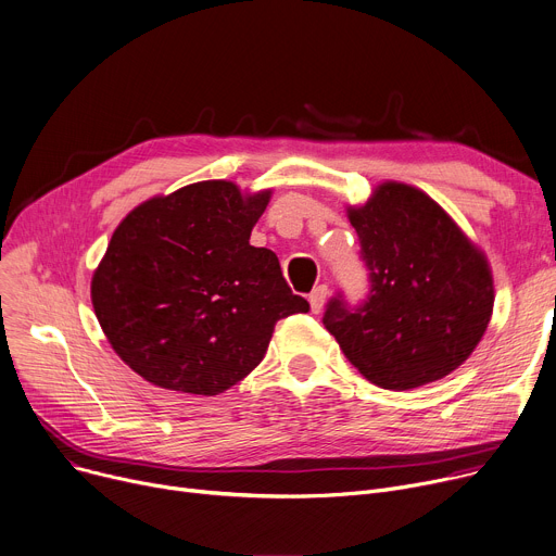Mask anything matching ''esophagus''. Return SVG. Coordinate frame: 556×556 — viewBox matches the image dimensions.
Returning <instances> with one entry per match:
<instances>
[{
    "label": "esophagus",
    "instance_id": "1",
    "mask_svg": "<svg viewBox=\"0 0 556 556\" xmlns=\"http://www.w3.org/2000/svg\"><path fill=\"white\" fill-rule=\"evenodd\" d=\"M326 298H328V286H326V283H321V286H317V288L308 294L311 311H313V313H319V311H321V306H324V302H326Z\"/></svg>",
    "mask_w": 556,
    "mask_h": 556
}]
</instances>
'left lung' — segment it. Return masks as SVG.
I'll list each match as a JSON object with an SVG mask.
<instances>
[{"label":"left lung","instance_id":"8db88e82","mask_svg":"<svg viewBox=\"0 0 556 556\" xmlns=\"http://www.w3.org/2000/svg\"><path fill=\"white\" fill-rule=\"evenodd\" d=\"M349 220L371 288L359 306L332 298L326 330L382 389H416L456 371L492 317L485 254L433 199L404 182H382L362 207H349Z\"/></svg>","mask_w":556,"mask_h":556}]
</instances>
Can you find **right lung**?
I'll return each instance as SVG.
<instances>
[{"instance_id": "add662e5", "label": "right lung", "mask_w": 556, "mask_h": 556, "mask_svg": "<svg viewBox=\"0 0 556 556\" xmlns=\"http://www.w3.org/2000/svg\"><path fill=\"white\" fill-rule=\"evenodd\" d=\"M270 192L201 180L134 207L91 279L109 344L147 382L216 395L264 359L275 324L308 313L279 258L250 245Z\"/></svg>"}]
</instances>
